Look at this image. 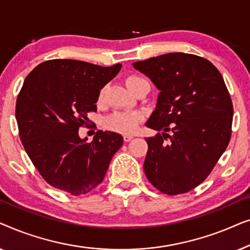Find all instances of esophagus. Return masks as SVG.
<instances>
[{
    "mask_svg": "<svg viewBox=\"0 0 250 250\" xmlns=\"http://www.w3.org/2000/svg\"><path fill=\"white\" fill-rule=\"evenodd\" d=\"M123 138H124V141H125V142H129L133 138H134V136H133V135H128V134H125L124 136H123Z\"/></svg>",
    "mask_w": 250,
    "mask_h": 250,
    "instance_id": "esophagus-1",
    "label": "esophagus"
}]
</instances>
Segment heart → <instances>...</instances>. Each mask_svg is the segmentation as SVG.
<instances>
[{
	"instance_id": "b5f03b06",
	"label": "heart",
	"mask_w": 250,
	"mask_h": 250,
	"mask_svg": "<svg viewBox=\"0 0 250 250\" xmlns=\"http://www.w3.org/2000/svg\"><path fill=\"white\" fill-rule=\"evenodd\" d=\"M141 77L136 76V75H132V76L127 77L126 80V85L127 87L131 85L133 82L136 80H140ZM100 99H102V92L100 94ZM142 121V116L139 112L134 111H118L112 114L111 116L105 119V126L109 129L118 132V133H124V134H129L133 133L138 128L140 123Z\"/></svg>"
}]
</instances>
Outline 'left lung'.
<instances>
[{"label":"left lung","mask_w":250,"mask_h":250,"mask_svg":"<svg viewBox=\"0 0 250 250\" xmlns=\"http://www.w3.org/2000/svg\"><path fill=\"white\" fill-rule=\"evenodd\" d=\"M133 67L160 91L146 123L158 131L146 139V175L163 193L189 192L206 180L230 142L233 105L223 77L210 61L182 52Z\"/></svg>","instance_id":"obj_1"}]
</instances>
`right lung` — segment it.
<instances>
[{
	"mask_svg": "<svg viewBox=\"0 0 250 250\" xmlns=\"http://www.w3.org/2000/svg\"><path fill=\"white\" fill-rule=\"evenodd\" d=\"M121 68L53 59L36 66L23 82L16 104L20 140L43 179L57 189L74 196L90 192L122 146L123 136L115 132L98 131L92 142L78 135L87 112L97 110L100 91Z\"/></svg>",
	"mask_w": 250,
	"mask_h": 250,
	"instance_id": "obj_1",
	"label": "right lung"
}]
</instances>
